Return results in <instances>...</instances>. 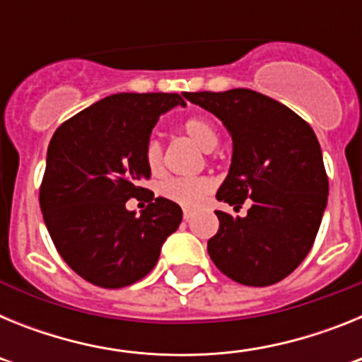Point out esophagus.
Listing matches in <instances>:
<instances>
[{
    "label": "esophagus",
    "mask_w": 362,
    "mask_h": 362,
    "mask_svg": "<svg viewBox=\"0 0 362 362\" xmlns=\"http://www.w3.org/2000/svg\"><path fill=\"white\" fill-rule=\"evenodd\" d=\"M192 216H194V212H192V210H188V209H185V210H183V217H185V219L188 221V219H190Z\"/></svg>",
    "instance_id": "obj_1"
}]
</instances>
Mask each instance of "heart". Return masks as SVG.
I'll list each match as a JSON object with an SVG mask.
<instances>
[{
	"mask_svg": "<svg viewBox=\"0 0 362 362\" xmlns=\"http://www.w3.org/2000/svg\"><path fill=\"white\" fill-rule=\"evenodd\" d=\"M181 130L190 137L204 152H210L219 143V132L216 124L203 116H192L181 123ZM143 161L148 168L150 174H159L163 168V146L158 139H148L143 148ZM212 190V181L209 177H194V179H165L159 185V196L165 199L177 203L179 206L185 209H196L209 196Z\"/></svg>",
	"mask_w": 362,
	"mask_h": 362,
	"instance_id": "obj_1",
	"label": "heart"
}]
</instances>
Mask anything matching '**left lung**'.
Returning a JSON list of instances; mask_svg holds the SVG:
<instances>
[{"label":"left lung","mask_w":362,"mask_h":362,"mask_svg":"<svg viewBox=\"0 0 362 362\" xmlns=\"http://www.w3.org/2000/svg\"><path fill=\"white\" fill-rule=\"evenodd\" d=\"M232 134L233 156L217 199L245 217L217 210L219 230L209 254L226 277L270 286L308 255L328 201V175L312 127L288 107L248 88L187 92Z\"/></svg>","instance_id":"obj_1"}]
</instances>
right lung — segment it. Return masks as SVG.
<instances>
[{"mask_svg":"<svg viewBox=\"0 0 362 362\" xmlns=\"http://www.w3.org/2000/svg\"><path fill=\"white\" fill-rule=\"evenodd\" d=\"M179 94H114L57 127L47 152L40 206L56 250L79 277L123 288L148 276L183 219L179 204L141 187L143 148ZM146 194L145 197L142 194ZM130 197L151 203L129 213Z\"/></svg>","mask_w":362,"mask_h":362,"instance_id":"obj_1","label":"right lung"}]
</instances>
